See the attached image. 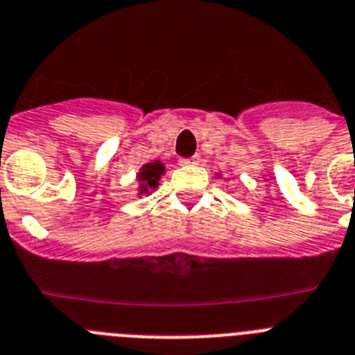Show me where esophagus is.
Returning a JSON list of instances; mask_svg holds the SVG:
<instances>
[{
	"mask_svg": "<svg viewBox=\"0 0 355 355\" xmlns=\"http://www.w3.org/2000/svg\"><path fill=\"white\" fill-rule=\"evenodd\" d=\"M189 164H198V157H191V159H182L180 160V166H189Z\"/></svg>",
	"mask_w": 355,
	"mask_h": 355,
	"instance_id": "esophagus-1",
	"label": "esophagus"
}]
</instances>
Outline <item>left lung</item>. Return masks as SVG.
<instances>
[{
  "instance_id": "left-lung-1",
  "label": "left lung",
  "mask_w": 355,
  "mask_h": 355,
  "mask_svg": "<svg viewBox=\"0 0 355 355\" xmlns=\"http://www.w3.org/2000/svg\"><path fill=\"white\" fill-rule=\"evenodd\" d=\"M216 177H218V178H220V177H222V175H220V173H218V175H216Z\"/></svg>"
}]
</instances>
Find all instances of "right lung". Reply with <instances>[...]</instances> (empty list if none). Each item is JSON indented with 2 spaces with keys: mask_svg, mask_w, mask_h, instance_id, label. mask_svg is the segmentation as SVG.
Listing matches in <instances>:
<instances>
[{
  "mask_svg": "<svg viewBox=\"0 0 355 355\" xmlns=\"http://www.w3.org/2000/svg\"><path fill=\"white\" fill-rule=\"evenodd\" d=\"M166 175V166L160 160L142 164L137 173V196H150L157 191L160 178Z\"/></svg>",
  "mask_w": 355,
  "mask_h": 355,
  "instance_id": "obj_1",
  "label": "right lung"
}]
</instances>
